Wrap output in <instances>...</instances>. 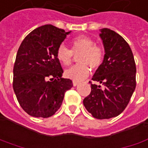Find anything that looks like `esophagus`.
Wrapping results in <instances>:
<instances>
[{
    "mask_svg": "<svg viewBox=\"0 0 148 148\" xmlns=\"http://www.w3.org/2000/svg\"><path fill=\"white\" fill-rule=\"evenodd\" d=\"M79 84V81H73V85L74 86H77Z\"/></svg>",
    "mask_w": 148,
    "mask_h": 148,
    "instance_id": "34e87169",
    "label": "esophagus"
}]
</instances>
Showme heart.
<instances>
[{
  "label": "heart",
  "mask_w": 148,
  "mask_h": 148,
  "mask_svg": "<svg viewBox=\"0 0 148 148\" xmlns=\"http://www.w3.org/2000/svg\"><path fill=\"white\" fill-rule=\"evenodd\" d=\"M71 49L65 45H60L56 51V57L63 65L67 66L71 64L74 55H78L79 64L68 69L64 75L74 81L85 79L90 72V68L96 69L103 61L104 51L102 47L96 45L93 39L88 36H81L73 39L70 42Z\"/></svg>",
  "instance_id": "1"
}]
</instances>
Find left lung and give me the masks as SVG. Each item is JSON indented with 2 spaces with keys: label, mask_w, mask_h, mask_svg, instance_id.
Wrapping results in <instances>:
<instances>
[{
  "label": "left lung",
  "mask_w": 148,
  "mask_h": 148,
  "mask_svg": "<svg viewBox=\"0 0 148 148\" xmlns=\"http://www.w3.org/2000/svg\"><path fill=\"white\" fill-rule=\"evenodd\" d=\"M99 36L105 55L92 79L104 88L91 84V93L83 103L95 119H108L119 116L128 104L136 88V64L129 45L120 35L103 28Z\"/></svg>",
  "instance_id": "1"
}]
</instances>
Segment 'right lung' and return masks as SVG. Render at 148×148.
Masks as SVG:
<instances>
[{
  "label": "right lung",
  "instance_id": "obj_1",
  "mask_svg": "<svg viewBox=\"0 0 148 148\" xmlns=\"http://www.w3.org/2000/svg\"><path fill=\"white\" fill-rule=\"evenodd\" d=\"M70 32L52 25H42L20 45L13 69V89L21 107L32 117L54 115L64 93L73 87L69 79L62 78L64 71L56 57L57 49Z\"/></svg>",
  "mask_w": 148,
  "mask_h": 148
}]
</instances>
